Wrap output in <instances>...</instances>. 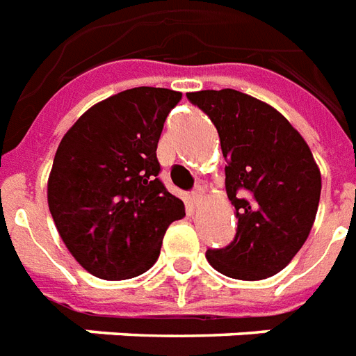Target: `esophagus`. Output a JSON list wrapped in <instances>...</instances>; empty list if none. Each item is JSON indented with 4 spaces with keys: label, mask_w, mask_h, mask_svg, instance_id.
<instances>
[{
    "label": "esophagus",
    "mask_w": 356,
    "mask_h": 356,
    "mask_svg": "<svg viewBox=\"0 0 356 356\" xmlns=\"http://www.w3.org/2000/svg\"><path fill=\"white\" fill-rule=\"evenodd\" d=\"M203 199H204V191L203 188H197L193 193H191V203L195 204V207H199V204L203 203Z\"/></svg>",
    "instance_id": "esophagus-1"
}]
</instances>
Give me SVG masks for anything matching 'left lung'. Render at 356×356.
Returning <instances> with one entry per match:
<instances>
[{"instance_id":"left-lung-1","label":"left lung","mask_w":356,"mask_h":356,"mask_svg":"<svg viewBox=\"0 0 356 356\" xmlns=\"http://www.w3.org/2000/svg\"><path fill=\"white\" fill-rule=\"evenodd\" d=\"M214 123L235 207L237 235L207 260L225 277L261 281L292 261L309 237L321 170L302 134L273 106L233 89L188 92Z\"/></svg>"}]
</instances>
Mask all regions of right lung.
Instances as JSON below:
<instances>
[{"instance_id":"1","label":"right lung","mask_w":356,"mask_h":356,"mask_svg":"<svg viewBox=\"0 0 356 356\" xmlns=\"http://www.w3.org/2000/svg\"><path fill=\"white\" fill-rule=\"evenodd\" d=\"M181 92L134 87L95 104L54 155L47 201L77 264L106 281L146 273L167 227L186 216L159 175L157 142Z\"/></svg>"}]
</instances>
